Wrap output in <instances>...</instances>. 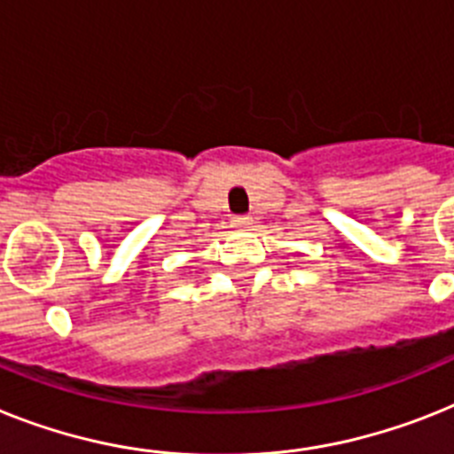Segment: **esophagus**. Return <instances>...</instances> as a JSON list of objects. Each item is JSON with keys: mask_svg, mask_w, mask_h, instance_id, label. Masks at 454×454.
Segmentation results:
<instances>
[{"mask_svg": "<svg viewBox=\"0 0 454 454\" xmlns=\"http://www.w3.org/2000/svg\"><path fill=\"white\" fill-rule=\"evenodd\" d=\"M231 224H234L236 230H248L250 224H253V218H248V215H236V218L231 220Z\"/></svg>", "mask_w": 454, "mask_h": 454, "instance_id": "obj_1", "label": "esophagus"}]
</instances>
